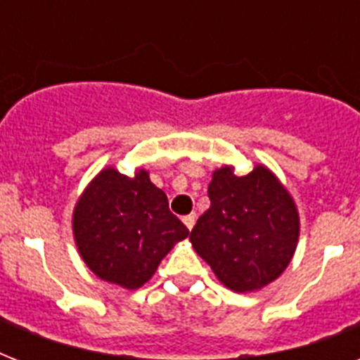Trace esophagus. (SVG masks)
<instances>
[{
  "mask_svg": "<svg viewBox=\"0 0 360 360\" xmlns=\"http://www.w3.org/2000/svg\"><path fill=\"white\" fill-rule=\"evenodd\" d=\"M183 224H185L188 230H192L194 224H196V217H194V214H186V217H183Z\"/></svg>",
  "mask_w": 360,
  "mask_h": 360,
  "instance_id": "obj_1",
  "label": "esophagus"
}]
</instances>
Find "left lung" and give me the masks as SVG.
<instances>
[{
  "label": "left lung",
  "mask_w": 360,
  "mask_h": 360,
  "mask_svg": "<svg viewBox=\"0 0 360 360\" xmlns=\"http://www.w3.org/2000/svg\"><path fill=\"white\" fill-rule=\"evenodd\" d=\"M207 194L211 207L191 240L217 278L240 293L278 278L299 239L297 207L280 181L265 166L243 177L224 166L213 174Z\"/></svg>",
  "instance_id": "obj_1"
}]
</instances>
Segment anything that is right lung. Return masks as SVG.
<instances>
[{
  "instance_id": "1",
  "label": "right lung",
  "mask_w": 360,
  "mask_h": 360,
  "mask_svg": "<svg viewBox=\"0 0 360 360\" xmlns=\"http://www.w3.org/2000/svg\"><path fill=\"white\" fill-rule=\"evenodd\" d=\"M72 230L87 267L127 290L146 284L172 246L188 236L146 169L132 177L103 169L76 203Z\"/></svg>"
}]
</instances>
